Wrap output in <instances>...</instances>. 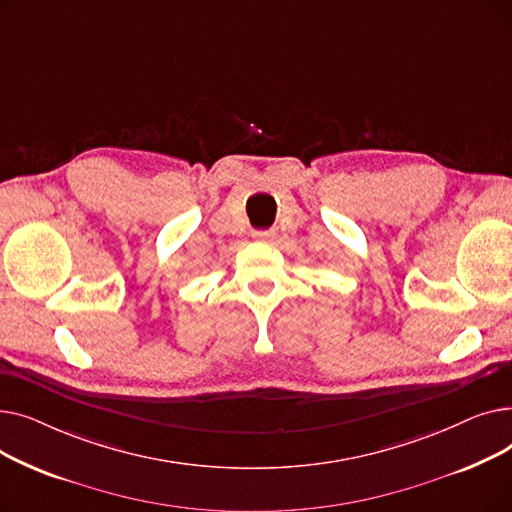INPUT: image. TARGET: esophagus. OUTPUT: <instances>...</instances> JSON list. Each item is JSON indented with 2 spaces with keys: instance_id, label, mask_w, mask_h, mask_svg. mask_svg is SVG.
<instances>
[{
  "instance_id": "34e87169",
  "label": "esophagus",
  "mask_w": 512,
  "mask_h": 512,
  "mask_svg": "<svg viewBox=\"0 0 512 512\" xmlns=\"http://www.w3.org/2000/svg\"><path fill=\"white\" fill-rule=\"evenodd\" d=\"M253 238L259 242H272L276 238V232L274 230H255Z\"/></svg>"
}]
</instances>
